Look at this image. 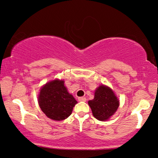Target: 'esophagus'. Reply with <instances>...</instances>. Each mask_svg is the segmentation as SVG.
<instances>
[{"label": "esophagus", "mask_w": 158, "mask_h": 158, "mask_svg": "<svg viewBox=\"0 0 158 158\" xmlns=\"http://www.w3.org/2000/svg\"><path fill=\"white\" fill-rule=\"evenodd\" d=\"M78 101H83V102H85V101H86V98H85V97H80V98H78Z\"/></svg>", "instance_id": "1"}]
</instances>
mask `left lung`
Returning <instances> with one entry per match:
<instances>
[{"label":"left lung","mask_w":158,"mask_h":158,"mask_svg":"<svg viewBox=\"0 0 158 158\" xmlns=\"http://www.w3.org/2000/svg\"><path fill=\"white\" fill-rule=\"evenodd\" d=\"M88 105L95 118L99 121H106L116 111L119 101L111 88L101 85L96 88L94 98L88 101Z\"/></svg>","instance_id":"1"}]
</instances>
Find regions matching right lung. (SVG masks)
<instances>
[{"label": "right lung", "instance_id": "right-lung-1", "mask_svg": "<svg viewBox=\"0 0 158 158\" xmlns=\"http://www.w3.org/2000/svg\"><path fill=\"white\" fill-rule=\"evenodd\" d=\"M63 81L56 79L45 84L41 88L38 102L42 111L47 117L55 121L65 119L72 114L77 103L70 94Z\"/></svg>", "mask_w": 158, "mask_h": 158}]
</instances>
